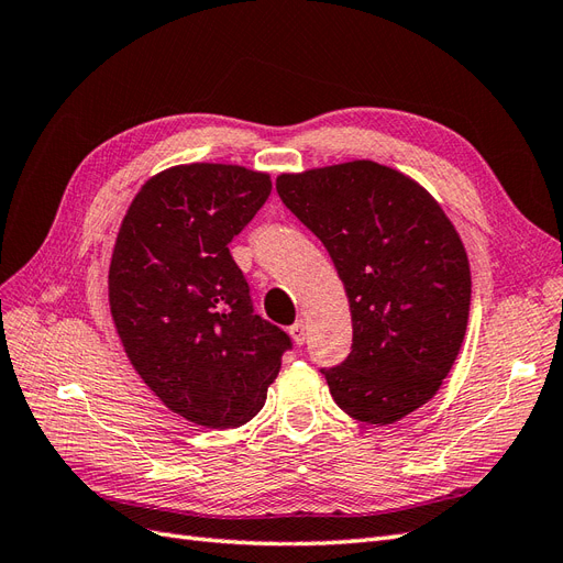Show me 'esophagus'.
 Masks as SVG:
<instances>
[{"label": "esophagus", "mask_w": 563, "mask_h": 563, "mask_svg": "<svg viewBox=\"0 0 563 563\" xmlns=\"http://www.w3.org/2000/svg\"><path fill=\"white\" fill-rule=\"evenodd\" d=\"M288 331H291V338H294L296 345H305V340H308V321L298 319Z\"/></svg>", "instance_id": "esophagus-1"}]
</instances>
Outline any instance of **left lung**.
<instances>
[{
    "label": "left lung",
    "instance_id": "8db88e82",
    "mask_svg": "<svg viewBox=\"0 0 563 563\" xmlns=\"http://www.w3.org/2000/svg\"><path fill=\"white\" fill-rule=\"evenodd\" d=\"M277 192L347 294L352 352L321 371L333 401L368 424L418 411L451 373L470 319V261L449 216L418 180L371 159L282 174Z\"/></svg>",
    "mask_w": 563,
    "mask_h": 563
}]
</instances>
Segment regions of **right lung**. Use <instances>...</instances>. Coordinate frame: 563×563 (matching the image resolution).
I'll return each instance as SVG.
<instances>
[{
	"mask_svg": "<svg viewBox=\"0 0 563 563\" xmlns=\"http://www.w3.org/2000/svg\"><path fill=\"white\" fill-rule=\"evenodd\" d=\"M272 192L265 172L178 164L133 197L108 272L110 314L133 371L176 416L240 428L261 411L288 335L253 314L228 244Z\"/></svg>",
	"mask_w": 563,
	"mask_h": 563,
	"instance_id": "obj_1",
	"label": "right lung"
}]
</instances>
